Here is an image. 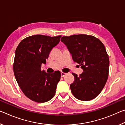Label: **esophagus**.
I'll list each match as a JSON object with an SVG mask.
<instances>
[{"mask_svg":"<svg viewBox=\"0 0 125 125\" xmlns=\"http://www.w3.org/2000/svg\"><path fill=\"white\" fill-rule=\"evenodd\" d=\"M65 74H66V73H64V72H61V77H64V76Z\"/></svg>","mask_w":125,"mask_h":125,"instance_id":"obj_1","label":"esophagus"}]
</instances>
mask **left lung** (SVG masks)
I'll list each match as a JSON object with an SVG mask.
<instances>
[{"label":"left lung","instance_id":"1","mask_svg":"<svg viewBox=\"0 0 125 125\" xmlns=\"http://www.w3.org/2000/svg\"><path fill=\"white\" fill-rule=\"evenodd\" d=\"M63 42L73 60L83 69L79 76L72 73L74 81L71 92L78 100L89 101L99 95L109 76V58L104 44L98 38L84 34L63 36Z\"/></svg>","mask_w":125,"mask_h":125}]
</instances>
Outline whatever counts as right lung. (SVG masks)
Segmentation results:
<instances>
[{
	"mask_svg": "<svg viewBox=\"0 0 125 125\" xmlns=\"http://www.w3.org/2000/svg\"><path fill=\"white\" fill-rule=\"evenodd\" d=\"M61 36L36 35L22 40L17 47L13 64L15 77L27 98L45 103L53 98L61 79L60 71L47 73L41 71L51 51L59 43Z\"/></svg>",
	"mask_w": 125,
	"mask_h": 125,
	"instance_id": "obj_1",
	"label": "right lung"
}]
</instances>
